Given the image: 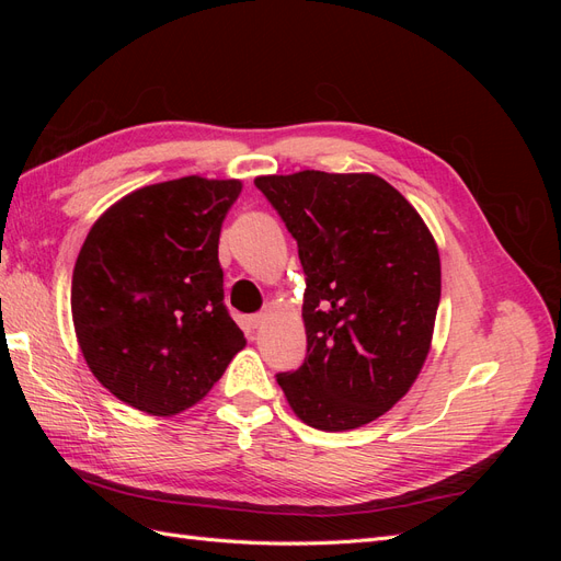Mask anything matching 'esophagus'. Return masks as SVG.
<instances>
[{
	"instance_id": "1",
	"label": "esophagus",
	"mask_w": 561,
	"mask_h": 561,
	"mask_svg": "<svg viewBox=\"0 0 561 561\" xmlns=\"http://www.w3.org/2000/svg\"><path fill=\"white\" fill-rule=\"evenodd\" d=\"M266 320H268V313H254V316L250 318L252 328H264V325H266Z\"/></svg>"
}]
</instances>
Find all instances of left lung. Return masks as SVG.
I'll use <instances>...</instances> for the list:
<instances>
[{
	"label": "left lung",
	"instance_id": "8db88e82",
	"mask_svg": "<svg viewBox=\"0 0 561 561\" xmlns=\"http://www.w3.org/2000/svg\"><path fill=\"white\" fill-rule=\"evenodd\" d=\"M254 184L299 245L307 360L278 375L311 428H360L400 402L433 344L443 271L431 229L375 173L299 171Z\"/></svg>",
	"mask_w": 561,
	"mask_h": 561
}]
</instances>
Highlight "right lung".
<instances>
[{
  "instance_id": "right-lung-1",
  "label": "right lung",
  "mask_w": 561,
  "mask_h": 561,
  "mask_svg": "<svg viewBox=\"0 0 561 561\" xmlns=\"http://www.w3.org/2000/svg\"><path fill=\"white\" fill-rule=\"evenodd\" d=\"M241 180L147 184L95 219L72 274V322L93 377L151 416L210 393L245 336L227 313L219 231Z\"/></svg>"
}]
</instances>
